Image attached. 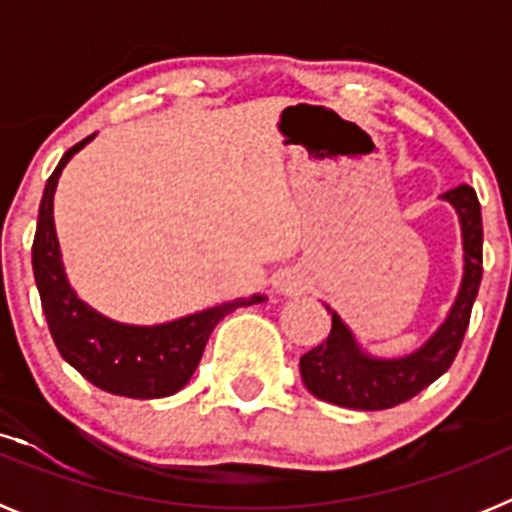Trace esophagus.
<instances>
[{
  "instance_id": "obj_1",
  "label": "esophagus",
  "mask_w": 512,
  "mask_h": 512,
  "mask_svg": "<svg viewBox=\"0 0 512 512\" xmlns=\"http://www.w3.org/2000/svg\"><path fill=\"white\" fill-rule=\"evenodd\" d=\"M274 287H277L282 295H297L305 284H302V277H297L295 271H282V274L274 279Z\"/></svg>"
}]
</instances>
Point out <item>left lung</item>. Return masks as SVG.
I'll return each mask as SVG.
<instances>
[{"mask_svg":"<svg viewBox=\"0 0 512 512\" xmlns=\"http://www.w3.org/2000/svg\"><path fill=\"white\" fill-rule=\"evenodd\" d=\"M441 200L456 210L464 251L459 292L443 323L415 351L384 359L364 351L354 330L325 305L333 318L328 338L300 359L302 382L318 400L351 410L395 408L436 382L456 359L482 282V212L477 192L469 184L449 189Z\"/></svg>","mask_w":512,"mask_h":512,"instance_id":"left-lung-1","label":"left lung"}]
</instances>
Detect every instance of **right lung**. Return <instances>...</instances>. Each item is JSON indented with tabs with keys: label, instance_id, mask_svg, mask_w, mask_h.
<instances>
[{
	"label": "right lung",
	"instance_id": "1",
	"mask_svg": "<svg viewBox=\"0 0 512 512\" xmlns=\"http://www.w3.org/2000/svg\"><path fill=\"white\" fill-rule=\"evenodd\" d=\"M92 138L94 135H89L63 153L56 171L45 182L40 200L38 230L33 241V274L45 320L58 354L94 387L133 400L169 397L192 379L215 325L238 307L259 305L266 295L235 297L230 302L156 325L120 323L81 300L63 269L53 223V194L61 171Z\"/></svg>",
	"mask_w": 512,
	"mask_h": 512
}]
</instances>
